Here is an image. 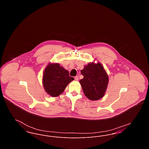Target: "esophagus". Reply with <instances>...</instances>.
I'll return each instance as SVG.
<instances>
[{"label": "esophagus", "instance_id": "esophagus-1", "mask_svg": "<svg viewBox=\"0 0 149 149\" xmlns=\"http://www.w3.org/2000/svg\"><path fill=\"white\" fill-rule=\"evenodd\" d=\"M75 80H76V81H78V80H79V77H78V76H76L75 78Z\"/></svg>", "mask_w": 149, "mask_h": 149}]
</instances>
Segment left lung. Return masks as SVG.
<instances>
[{
  "mask_svg": "<svg viewBox=\"0 0 149 149\" xmlns=\"http://www.w3.org/2000/svg\"><path fill=\"white\" fill-rule=\"evenodd\" d=\"M84 78L79 82L85 96L91 100L102 98L106 91L108 76L102 64L89 63L81 70Z\"/></svg>",
  "mask_w": 149,
  "mask_h": 149,
  "instance_id": "obj_1",
  "label": "left lung"
}]
</instances>
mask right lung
Masks as SVG:
<instances>
[{"mask_svg": "<svg viewBox=\"0 0 149 149\" xmlns=\"http://www.w3.org/2000/svg\"><path fill=\"white\" fill-rule=\"evenodd\" d=\"M73 80L74 78L69 76V71L59 64H49L43 72V85L47 93L55 97L63 93Z\"/></svg>", "mask_w": 149, "mask_h": 149, "instance_id": "right-lung-1", "label": "right lung"}]
</instances>
